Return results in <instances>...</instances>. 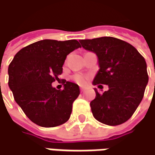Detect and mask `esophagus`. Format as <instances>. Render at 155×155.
Masks as SVG:
<instances>
[{"label":"esophagus","mask_w":155,"mask_h":155,"mask_svg":"<svg viewBox=\"0 0 155 155\" xmlns=\"http://www.w3.org/2000/svg\"><path fill=\"white\" fill-rule=\"evenodd\" d=\"M80 89H81V92H83V91H85V88H84L83 86H81V88H80Z\"/></svg>","instance_id":"obj_1"}]
</instances>
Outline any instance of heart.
Wrapping results in <instances>:
<instances>
[{
	"label": "heart",
	"mask_w": 155,
	"mask_h": 155,
	"mask_svg": "<svg viewBox=\"0 0 155 155\" xmlns=\"http://www.w3.org/2000/svg\"><path fill=\"white\" fill-rule=\"evenodd\" d=\"M74 80L76 82H78V83H80V84H84L86 81V78L85 76H83V75H81V74L74 75Z\"/></svg>",
	"instance_id": "b5f03b06"
}]
</instances>
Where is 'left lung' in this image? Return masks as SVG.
Wrapping results in <instances>:
<instances>
[{
	"label": "left lung",
	"instance_id": "obj_1",
	"mask_svg": "<svg viewBox=\"0 0 155 155\" xmlns=\"http://www.w3.org/2000/svg\"><path fill=\"white\" fill-rule=\"evenodd\" d=\"M80 42L98 59L99 70L92 84L108 86L103 94L95 89V99L90 103L93 116L108 126L126 122L141 103L148 82L143 57L133 46L117 38L104 36Z\"/></svg>",
	"mask_w": 155,
	"mask_h": 155
}]
</instances>
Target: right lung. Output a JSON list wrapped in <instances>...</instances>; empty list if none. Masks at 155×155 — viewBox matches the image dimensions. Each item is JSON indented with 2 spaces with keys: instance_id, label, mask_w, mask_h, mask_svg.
<instances>
[{
  "instance_id": "right-lung-1",
  "label": "right lung",
  "mask_w": 155,
  "mask_h": 155,
  "mask_svg": "<svg viewBox=\"0 0 155 155\" xmlns=\"http://www.w3.org/2000/svg\"><path fill=\"white\" fill-rule=\"evenodd\" d=\"M81 47L76 40H42L20 50L8 67V86L26 116L42 127L64 124L80 95L75 83L65 81L63 90L51 86L63 73L67 55Z\"/></svg>"
}]
</instances>
